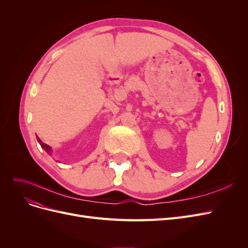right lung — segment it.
<instances>
[{"instance_id":"right-lung-1","label":"right lung","mask_w":248,"mask_h":248,"mask_svg":"<svg viewBox=\"0 0 248 248\" xmlns=\"http://www.w3.org/2000/svg\"><path fill=\"white\" fill-rule=\"evenodd\" d=\"M37 140H38V142L40 144L41 148L46 150V151L49 154V153H50V151H51V148H50L48 145H46V144H44V142H42V141H41V140H40L38 137H37Z\"/></svg>"}]
</instances>
